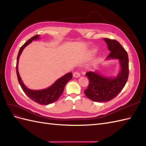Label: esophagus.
Wrapping results in <instances>:
<instances>
[{
  "label": "esophagus",
  "instance_id": "obj_1",
  "mask_svg": "<svg viewBox=\"0 0 146 146\" xmlns=\"http://www.w3.org/2000/svg\"><path fill=\"white\" fill-rule=\"evenodd\" d=\"M73 76H74V77H76V78L79 77L80 76V74L79 73L78 71H76V72H74V74H73Z\"/></svg>",
  "mask_w": 146,
  "mask_h": 146
}]
</instances>
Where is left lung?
Segmentation results:
<instances>
[{
  "label": "left lung",
  "instance_id": "obj_1",
  "mask_svg": "<svg viewBox=\"0 0 146 146\" xmlns=\"http://www.w3.org/2000/svg\"><path fill=\"white\" fill-rule=\"evenodd\" d=\"M104 39L110 51L107 58L118 59L121 70L114 78L102 76L92 71L86 73L89 79V85L84 92L88 99L98 102L111 100L116 97L125 86L129 74V56L126 50L115 39Z\"/></svg>",
  "mask_w": 146,
  "mask_h": 146
}]
</instances>
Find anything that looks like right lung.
I'll return each mask as SVG.
<instances>
[{"mask_svg": "<svg viewBox=\"0 0 146 146\" xmlns=\"http://www.w3.org/2000/svg\"><path fill=\"white\" fill-rule=\"evenodd\" d=\"M39 39V35H35L34 36L29 39V40L26 42L22 46L19 51L18 55L17 57V62H16V74L18 82L20 85L23 89L25 94L27 95L29 98H30L32 100L35 101L40 105H48L55 102L59 99L61 95L62 94L64 91V88L67 83L70 80H71L72 78V74L69 72L64 75V76L58 79L52 86L48 87V88L44 90H30L26 87L23 82L22 81V79L19 76L18 72V61L19 59V56L21 54L22 52L23 51L24 48L27 46L28 44L32 42L33 40Z\"/></svg>", "mask_w": 146, "mask_h": 146, "instance_id": "right-lung-1", "label": "right lung"}]
</instances>
